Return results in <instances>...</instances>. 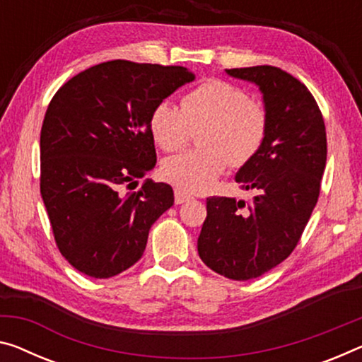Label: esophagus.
<instances>
[{"mask_svg": "<svg viewBox=\"0 0 362 362\" xmlns=\"http://www.w3.org/2000/svg\"><path fill=\"white\" fill-rule=\"evenodd\" d=\"M191 199L187 192L182 191V189H175V202L176 204H185L186 200Z\"/></svg>", "mask_w": 362, "mask_h": 362, "instance_id": "obj_1", "label": "esophagus"}]
</instances>
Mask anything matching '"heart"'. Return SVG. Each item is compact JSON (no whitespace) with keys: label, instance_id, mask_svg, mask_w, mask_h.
<instances>
[{"label":"heart","instance_id":"1","mask_svg":"<svg viewBox=\"0 0 362 362\" xmlns=\"http://www.w3.org/2000/svg\"><path fill=\"white\" fill-rule=\"evenodd\" d=\"M153 141L165 152L186 146L200 129L202 148L166 158L162 175L186 192L212 189L228 166H244L260 152L269 134V113L243 87L209 79L181 98V108L170 102L155 105L148 119Z\"/></svg>","mask_w":362,"mask_h":362}]
</instances>
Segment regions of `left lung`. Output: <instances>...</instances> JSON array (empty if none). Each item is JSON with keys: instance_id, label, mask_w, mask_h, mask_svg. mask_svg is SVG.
<instances>
[{"instance_id": "left-lung-1", "label": "left lung", "mask_w": 362, "mask_h": 362, "mask_svg": "<svg viewBox=\"0 0 362 362\" xmlns=\"http://www.w3.org/2000/svg\"><path fill=\"white\" fill-rule=\"evenodd\" d=\"M226 72L259 86L269 134L236 175L241 189L257 196L251 202L209 197L197 251L209 269L244 281L267 274L298 246L320 194L327 132L313 93L286 71L265 64Z\"/></svg>"}]
</instances>
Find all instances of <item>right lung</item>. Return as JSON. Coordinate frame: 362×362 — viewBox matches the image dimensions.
Returning <instances> with one entry per match:
<instances>
[{"instance_id":"right-lung-1","label":"right lung","mask_w":362,"mask_h":362,"mask_svg":"<svg viewBox=\"0 0 362 362\" xmlns=\"http://www.w3.org/2000/svg\"><path fill=\"white\" fill-rule=\"evenodd\" d=\"M194 77L182 66L113 59L53 95L40 132V192L54 243L81 274L110 278L134 265L150 226L173 205L165 182L132 189L157 163L152 110Z\"/></svg>"}]
</instances>
